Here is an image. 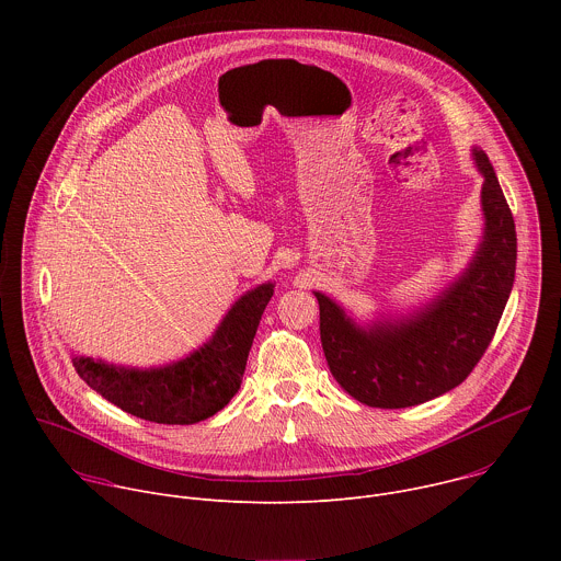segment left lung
Instances as JSON below:
<instances>
[{
	"mask_svg": "<svg viewBox=\"0 0 561 561\" xmlns=\"http://www.w3.org/2000/svg\"><path fill=\"white\" fill-rule=\"evenodd\" d=\"M472 164L484 178V232L468 266L431 301L368 322L314 290L319 335L337 383L373 409H409L459 386L486 353L515 282L517 234L497 175L482 148Z\"/></svg>",
	"mask_w": 561,
	"mask_h": 561,
	"instance_id": "obj_1",
	"label": "left lung"
}]
</instances>
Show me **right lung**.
I'll return each mask as SVG.
<instances>
[{"label":"right lung","instance_id":"1","mask_svg":"<svg viewBox=\"0 0 561 561\" xmlns=\"http://www.w3.org/2000/svg\"><path fill=\"white\" fill-rule=\"evenodd\" d=\"M273 293V282L247 290L228 308L215 333L178 362L139 368L72 355V366L95 392L135 417L182 426L204 422L242 386L253 337Z\"/></svg>","mask_w":561,"mask_h":561}]
</instances>
